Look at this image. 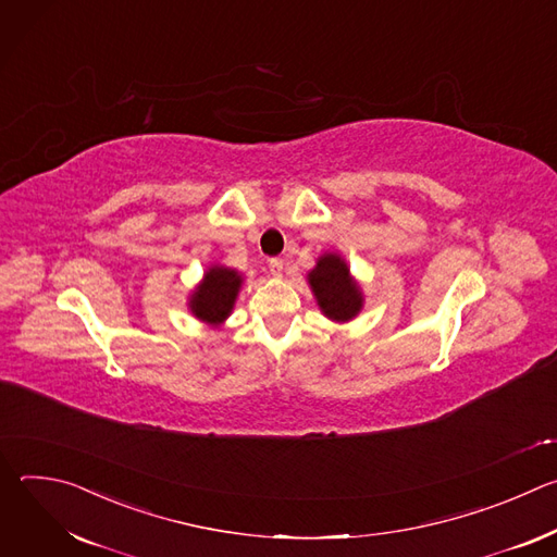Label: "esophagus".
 I'll use <instances>...</instances> for the list:
<instances>
[{
    "mask_svg": "<svg viewBox=\"0 0 557 557\" xmlns=\"http://www.w3.org/2000/svg\"><path fill=\"white\" fill-rule=\"evenodd\" d=\"M269 273L273 275V277H282L284 275V262L282 260H269Z\"/></svg>",
    "mask_w": 557,
    "mask_h": 557,
    "instance_id": "esophagus-1",
    "label": "esophagus"
}]
</instances>
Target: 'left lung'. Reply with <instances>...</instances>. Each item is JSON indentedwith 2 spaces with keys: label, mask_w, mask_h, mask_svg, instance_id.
<instances>
[{
  "label": "left lung",
  "mask_w": 557,
  "mask_h": 557,
  "mask_svg": "<svg viewBox=\"0 0 557 557\" xmlns=\"http://www.w3.org/2000/svg\"><path fill=\"white\" fill-rule=\"evenodd\" d=\"M306 280L317 306L331 322L348 324L363 310V288L350 273V267L342 253H322L317 258V264L306 273Z\"/></svg>",
  "instance_id": "8db88e82"
}]
</instances>
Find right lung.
<instances>
[{
  "mask_svg": "<svg viewBox=\"0 0 557 557\" xmlns=\"http://www.w3.org/2000/svg\"><path fill=\"white\" fill-rule=\"evenodd\" d=\"M243 284H245V275L237 269H231L224 264H211L202 273V280L191 288L187 308L198 322L211 329H222V324L233 312L235 299L240 295Z\"/></svg>",
  "mask_w": 557,
  "mask_h": 557,
  "instance_id": "1",
  "label": "right lung"
}]
</instances>
